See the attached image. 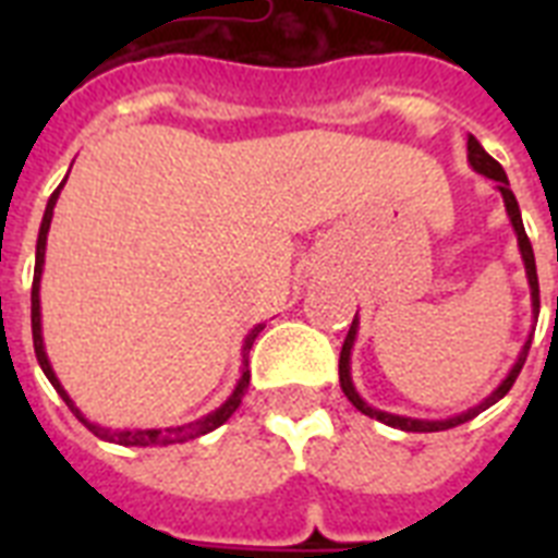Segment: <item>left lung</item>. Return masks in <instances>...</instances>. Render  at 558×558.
<instances>
[{"label":"left lung","instance_id":"8db88e82","mask_svg":"<svg viewBox=\"0 0 558 558\" xmlns=\"http://www.w3.org/2000/svg\"><path fill=\"white\" fill-rule=\"evenodd\" d=\"M469 161H472V168L477 170V173H484V177L495 179L498 182V191L504 193V205H507V214H510L512 219V228H515V234H519V248H521V257H524V266H527V278H530V289H533V310H536L538 315V275H536V257H533V245H530V236L527 231H524V222H521V210H519V202H515V193L510 191V182H507V173H504V168L498 165V161L489 156V153L477 144L475 135H469ZM556 310H558V298H556ZM356 327L359 322L353 318V324H350L348 330V339H344V344H341V356H339V379H341V390H344V397L353 402V405L362 411L365 416H371V420H379V423L385 425H393V428H402V432H446V428H454V425L460 423H469L472 416H477L481 411H486L489 405H495L498 399L507 393V390L515 385V379H519L521 367H524V362H527V353H530V341L524 344V350H521L519 362H515V367L510 371V376L498 385V390H495L493 397L484 399L477 408H469L466 414L460 416H451V420H434V423H428V420H411V416H397V414H385V411H376V408H371L365 402V399L359 397L356 388H353V381H350V348H353V341H356Z\"/></svg>","mask_w":558,"mask_h":558}]
</instances>
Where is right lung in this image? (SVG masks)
Masks as SVG:
<instances>
[{
	"mask_svg": "<svg viewBox=\"0 0 558 558\" xmlns=\"http://www.w3.org/2000/svg\"><path fill=\"white\" fill-rule=\"evenodd\" d=\"M65 185V182H63ZM60 185V187H63ZM60 187H57L54 193H51V199H48L46 205V214H43V226H39V236H37V263H34V283H31V332H34V353H37V362L39 367H43V373L48 376V381L54 385L57 393L65 399V405L72 408V414L81 420L86 428H89L95 437H104V440H112V442H121V446H168V442H182L187 440V437H199V434H208L214 432V428H219V425L226 423L228 416L234 414L236 408H240V402H243L245 390H248V379H252V373H248V350H252L254 339H257V332L263 330V324H257L248 336H245V344H243V376H240V381H236L234 393L228 397V402L222 408H217L214 414H208L205 420H199V423H191V425H179V428H165V432H159V428H150V432H109V428H100V425L95 423H86V416L77 411V408L72 405V399H69V393H65L63 388H60V381H57L54 371H51V365H48V356H46V348H43V332H39V275H43V263H46V236H48V226H51V214H54V205H57V196H60Z\"/></svg>",
	"mask_w": 558,
	"mask_h": 558,
	"instance_id": "1",
	"label": "right lung"
}]
</instances>
